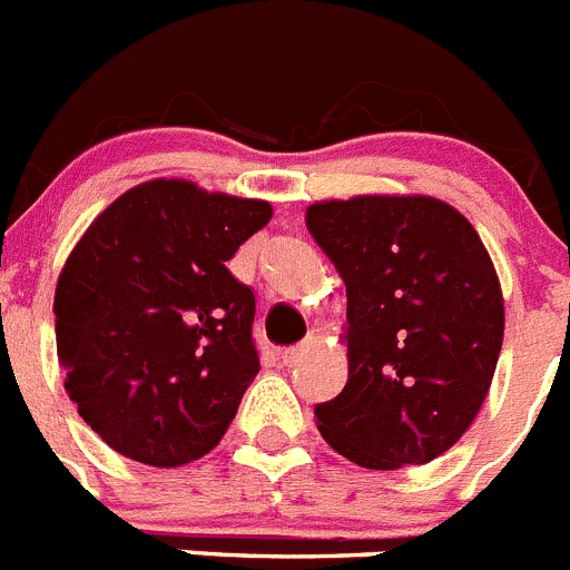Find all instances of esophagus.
I'll return each mask as SVG.
<instances>
[{
  "instance_id": "1",
  "label": "esophagus",
  "mask_w": 570,
  "mask_h": 570,
  "mask_svg": "<svg viewBox=\"0 0 570 570\" xmlns=\"http://www.w3.org/2000/svg\"><path fill=\"white\" fill-rule=\"evenodd\" d=\"M312 348V343L309 340H306V343H297V345H292V348H286V351H281V363L286 365V368H295L297 363H301L303 360V354H306V351Z\"/></svg>"
}]
</instances>
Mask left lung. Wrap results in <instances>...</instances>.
<instances>
[{
  "label": "left lung",
  "mask_w": 570,
  "mask_h": 570,
  "mask_svg": "<svg viewBox=\"0 0 570 570\" xmlns=\"http://www.w3.org/2000/svg\"><path fill=\"white\" fill-rule=\"evenodd\" d=\"M306 227L348 295V382L315 407L317 430L365 470L439 459L475 422L503 345L481 236L433 196L315 202Z\"/></svg>",
  "instance_id": "8db88e82"
}]
</instances>
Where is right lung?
Segmentation results:
<instances>
[{
    "label": "right lung",
    "mask_w": 570,
    "mask_h": 570,
    "mask_svg": "<svg viewBox=\"0 0 570 570\" xmlns=\"http://www.w3.org/2000/svg\"><path fill=\"white\" fill-rule=\"evenodd\" d=\"M269 216V202L151 179L69 253L52 303L63 387L111 450L179 466L227 433L261 368L255 295L227 261Z\"/></svg>",
    "instance_id": "1"
}]
</instances>
